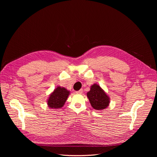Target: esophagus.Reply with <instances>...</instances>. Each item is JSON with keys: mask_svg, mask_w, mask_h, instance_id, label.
<instances>
[{"mask_svg": "<svg viewBox=\"0 0 157 157\" xmlns=\"http://www.w3.org/2000/svg\"><path fill=\"white\" fill-rule=\"evenodd\" d=\"M76 94H82V89H80V90L78 91H76Z\"/></svg>", "mask_w": 157, "mask_h": 157, "instance_id": "esophagus-1", "label": "esophagus"}]
</instances>
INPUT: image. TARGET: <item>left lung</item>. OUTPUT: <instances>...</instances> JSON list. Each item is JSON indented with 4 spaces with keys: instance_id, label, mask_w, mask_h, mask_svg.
Returning a JSON list of instances; mask_svg holds the SVG:
<instances>
[{
    "instance_id": "left-lung-1",
    "label": "left lung",
    "mask_w": 157,
    "mask_h": 157,
    "mask_svg": "<svg viewBox=\"0 0 157 157\" xmlns=\"http://www.w3.org/2000/svg\"><path fill=\"white\" fill-rule=\"evenodd\" d=\"M87 97L93 109L102 110L105 109L110 104V98L104 89L98 84H94L87 93Z\"/></svg>"
}]
</instances>
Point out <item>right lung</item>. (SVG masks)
Wrapping results in <instances>:
<instances>
[{"label":"right lung","mask_w":157,"mask_h":157,"mask_svg":"<svg viewBox=\"0 0 157 157\" xmlns=\"http://www.w3.org/2000/svg\"><path fill=\"white\" fill-rule=\"evenodd\" d=\"M70 94V91L66 88L57 86L49 95L47 99V105L50 109H61L64 105L67 99Z\"/></svg>","instance_id":"right-lung-1"}]
</instances>
